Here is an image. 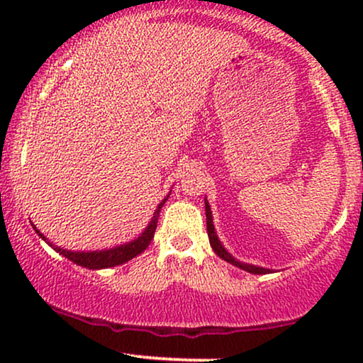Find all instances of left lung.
<instances>
[{"label": "left lung", "mask_w": 363, "mask_h": 363, "mask_svg": "<svg viewBox=\"0 0 363 363\" xmlns=\"http://www.w3.org/2000/svg\"><path fill=\"white\" fill-rule=\"evenodd\" d=\"M205 211H206V230H208V237H210V244L211 247H213V251L216 252V256H220L222 259H225L227 262H230V264L237 266V268L244 269V272H249L252 274H264V273H269V269L266 268H259V266H254V264H247V262H240L237 261L232 254H228L227 249L223 247L222 242H220L218 235H216L215 232V227H213V216H211V208L208 205V201L205 199Z\"/></svg>", "instance_id": "left-lung-1"}]
</instances>
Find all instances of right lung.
I'll list each match as a JSON object with an SVG mask.
<instances>
[{
    "label": "right lung",
    "mask_w": 363,
    "mask_h": 363,
    "mask_svg": "<svg viewBox=\"0 0 363 363\" xmlns=\"http://www.w3.org/2000/svg\"><path fill=\"white\" fill-rule=\"evenodd\" d=\"M167 198H169V196H167ZM167 198H165L164 201H162L160 205L157 206L155 213H153L152 220H150L148 227L145 228L143 234H141L140 237H136V239L131 240V242L123 244V245H116V247H112V249H104V251H91V252L68 251V249L57 247V245H54L52 242H49V240L44 237V234H40V232L37 230L35 227H34V230L37 232V235L43 237V240H45V242L51 245L54 251H57L60 254H62V256L68 257L69 261L77 262V264L83 266V268H89V269L112 268V266L123 264V262L133 259V257L138 256V254H141V252L145 251V249L148 247L150 242H152V239H153V234H155L160 208L164 206V203L167 201Z\"/></svg>",
    "instance_id": "obj_1"
}]
</instances>
